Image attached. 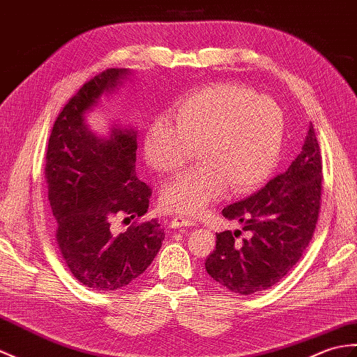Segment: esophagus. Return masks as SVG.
<instances>
[{
    "instance_id": "obj_1",
    "label": "esophagus",
    "mask_w": 357,
    "mask_h": 357,
    "mask_svg": "<svg viewBox=\"0 0 357 357\" xmlns=\"http://www.w3.org/2000/svg\"><path fill=\"white\" fill-rule=\"evenodd\" d=\"M193 220L188 219V218H175L170 220V228H184V227H192L193 225Z\"/></svg>"
}]
</instances>
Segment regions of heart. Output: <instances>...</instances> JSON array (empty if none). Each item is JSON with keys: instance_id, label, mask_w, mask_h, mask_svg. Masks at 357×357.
Masks as SVG:
<instances>
[{"instance_id": "1", "label": "heart", "mask_w": 357, "mask_h": 357, "mask_svg": "<svg viewBox=\"0 0 357 357\" xmlns=\"http://www.w3.org/2000/svg\"><path fill=\"white\" fill-rule=\"evenodd\" d=\"M284 115L271 97L242 84H214L196 91L146 129L144 156L161 173L178 172L197 149L201 164L162 187L165 211L196 214L218 201L229 185L251 192L275 169Z\"/></svg>"}]
</instances>
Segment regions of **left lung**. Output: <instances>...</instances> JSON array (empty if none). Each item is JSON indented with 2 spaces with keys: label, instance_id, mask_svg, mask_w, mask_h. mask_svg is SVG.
<instances>
[{
  "label": "left lung",
  "instance_id": "1",
  "mask_svg": "<svg viewBox=\"0 0 357 357\" xmlns=\"http://www.w3.org/2000/svg\"><path fill=\"white\" fill-rule=\"evenodd\" d=\"M322 158L310 123L301 153L259 192L228 205L222 214L242 231L216 234L206 257L208 275L228 291L252 295L275 286L300 261L309 246L321 210Z\"/></svg>",
  "mask_w": 357,
  "mask_h": 357
}]
</instances>
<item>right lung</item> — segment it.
Instances as JSON below:
<instances>
[{
	"mask_svg": "<svg viewBox=\"0 0 357 357\" xmlns=\"http://www.w3.org/2000/svg\"><path fill=\"white\" fill-rule=\"evenodd\" d=\"M128 73L109 68L88 80L57 115L45 155L56 245L66 268L93 291L132 283L153 261L165 236L156 219L138 222L152 188L135 175V130L119 128L102 139L84 121L85 111ZM117 220L130 225L121 234Z\"/></svg>",
	"mask_w": 357,
	"mask_h": 357,
	"instance_id": "right-lung-1",
	"label": "right lung"
}]
</instances>
